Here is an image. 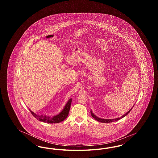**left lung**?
Wrapping results in <instances>:
<instances>
[{"label": "left lung", "instance_id": "8db88e82", "mask_svg": "<svg viewBox=\"0 0 158 158\" xmlns=\"http://www.w3.org/2000/svg\"><path fill=\"white\" fill-rule=\"evenodd\" d=\"M131 110H132V108H131V109L128 111L127 113H126L124 115H122L120 118H115V119H102V118H99L98 117H97L95 115H94V114H93V113L92 112V111H90V114H91L92 117L94 118H95L96 120L98 121L99 122L104 123H112V122L115 121L119 120H120L121 118H123V117H124L125 116H126L130 112V111H131Z\"/></svg>", "mask_w": 158, "mask_h": 158}]
</instances>
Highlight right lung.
<instances>
[{
  "label": "right lung",
  "mask_w": 158,
  "mask_h": 158,
  "mask_svg": "<svg viewBox=\"0 0 158 158\" xmlns=\"http://www.w3.org/2000/svg\"><path fill=\"white\" fill-rule=\"evenodd\" d=\"M71 102H72V99H70L68 101L66 105L64 106V108L62 110L61 113H59L58 115H55L52 117H47L45 115H40L38 114H36L34 113H33L30 110L31 113L32 115L37 119L38 120L40 121H43L44 123H60L61 121H63L68 116V114L69 113V110L70 108V105H71Z\"/></svg>",
  "instance_id": "add662e5"
}]
</instances>
